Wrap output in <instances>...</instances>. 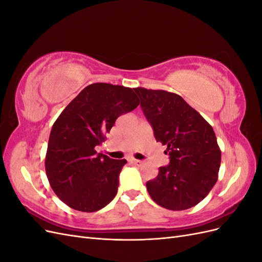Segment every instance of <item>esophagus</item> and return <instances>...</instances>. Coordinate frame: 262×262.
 <instances>
[{"instance_id": "obj_1", "label": "esophagus", "mask_w": 262, "mask_h": 262, "mask_svg": "<svg viewBox=\"0 0 262 262\" xmlns=\"http://www.w3.org/2000/svg\"><path fill=\"white\" fill-rule=\"evenodd\" d=\"M131 163H132L133 165L138 166V167H140V166H142V165L144 164V163L142 162V161H139V160H134V158H132V160H131Z\"/></svg>"}]
</instances>
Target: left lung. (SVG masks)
Wrapping results in <instances>:
<instances>
[{"label":"left lung","instance_id":"obj_1","mask_svg":"<svg viewBox=\"0 0 262 262\" xmlns=\"http://www.w3.org/2000/svg\"><path fill=\"white\" fill-rule=\"evenodd\" d=\"M157 142L167 146L169 165L158 169L146 189L161 207L182 211L201 202L215 185L221 149L208 121L181 96L162 90L134 89Z\"/></svg>","mask_w":262,"mask_h":262}]
</instances>
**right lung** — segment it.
<instances>
[{"mask_svg": "<svg viewBox=\"0 0 262 262\" xmlns=\"http://www.w3.org/2000/svg\"><path fill=\"white\" fill-rule=\"evenodd\" d=\"M130 87L94 83L70 102L53 123L46 154V173L59 199L70 208L96 212L116 196L125 160L97 154L117 118L136 109Z\"/></svg>", "mask_w": 262, "mask_h": 262, "instance_id": "1", "label": "right lung"}]
</instances>
